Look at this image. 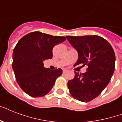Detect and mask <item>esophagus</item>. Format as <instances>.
<instances>
[{"instance_id": "obj_1", "label": "esophagus", "mask_w": 122, "mask_h": 122, "mask_svg": "<svg viewBox=\"0 0 122 122\" xmlns=\"http://www.w3.org/2000/svg\"><path fill=\"white\" fill-rule=\"evenodd\" d=\"M68 71L67 70H65V69H64V70H63V73H67V72H68Z\"/></svg>"}]
</instances>
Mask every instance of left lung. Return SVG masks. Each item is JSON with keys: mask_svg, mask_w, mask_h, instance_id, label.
Wrapping results in <instances>:
<instances>
[{"mask_svg": "<svg viewBox=\"0 0 122 122\" xmlns=\"http://www.w3.org/2000/svg\"><path fill=\"white\" fill-rule=\"evenodd\" d=\"M77 51L78 59L74 66H88L82 74L75 72V77L68 82L73 97L89 102L97 97L108 85L115 66V54L108 41L97 35L66 36Z\"/></svg>", "mask_w": 122, "mask_h": 122, "instance_id": "1", "label": "left lung"}]
</instances>
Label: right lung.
Here are the masks:
<instances>
[{
  "mask_svg": "<svg viewBox=\"0 0 122 122\" xmlns=\"http://www.w3.org/2000/svg\"><path fill=\"white\" fill-rule=\"evenodd\" d=\"M65 41V37L33 31L18 41L12 54V69L18 85L28 95L39 97L47 94L62 75L61 68H44L43 61L52 59L54 47Z\"/></svg>",
  "mask_w": 122,
  "mask_h": 122,
  "instance_id": "obj_1",
  "label": "right lung"
}]
</instances>
